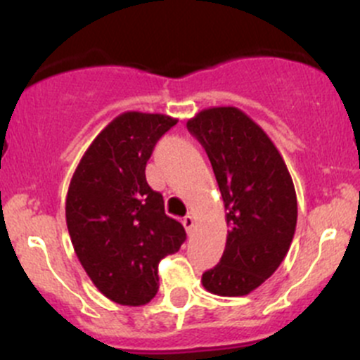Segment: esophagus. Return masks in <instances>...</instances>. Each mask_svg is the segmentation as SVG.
Instances as JSON below:
<instances>
[{
	"label": "esophagus",
	"instance_id": "obj_1",
	"mask_svg": "<svg viewBox=\"0 0 360 360\" xmlns=\"http://www.w3.org/2000/svg\"><path fill=\"white\" fill-rule=\"evenodd\" d=\"M195 223H197V221H195L193 216H186V217H184V219H183V226L186 228L188 233H191V231H193Z\"/></svg>",
	"mask_w": 360,
	"mask_h": 360
}]
</instances>
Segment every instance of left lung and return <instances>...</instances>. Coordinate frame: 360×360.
Here are the masks:
<instances>
[{
  "instance_id": "obj_1",
  "label": "left lung",
  "mask_w": 360,
  "mask_h": 360,
  "mask_svg": "<svg viewBox=\"0 0 360 360\" xmlns=\"http://www.w3.org/2000/svg\"><path fill=\"white\" fill-rule=\"evenodd\" d=\"M205 148L226 210V248L202 275L217 296H245L281 266L296 230L292 177L274 141L235 106L207 108L188 120Z\"/></svg>"
}]
</instances>
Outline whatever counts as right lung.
<instances>
[{
  "instance_id": "obj_1",
  "label": "right lung",
  "mask_w": 360,
  "mask_h": 360,
  "mask_svg": "<svg viewBox=\"0 0 360 360\" xmlns=\"http://www.w3.org/2000/svg\"><path fill=\"white\" fill-rule=\"evenodd\" d=\"M177 118L125 111L92 141L69 183L66 223L72 248L97 289L141 307L158 291V263L186 238L146 181L157 141Z\"/></svg>"
}]
</instances>
